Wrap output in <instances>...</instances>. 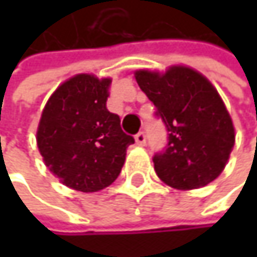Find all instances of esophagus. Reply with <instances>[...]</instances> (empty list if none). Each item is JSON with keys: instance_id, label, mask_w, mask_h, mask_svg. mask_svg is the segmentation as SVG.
Here are the masks:
<instances>
[{"instance_id": "1", "label": "esophagus", "mask_w": 257, "mask_h": 257, "mask_svg": "<svg viewBox=\"0 0 257 257\" xmlns=\"http://www.w3.org/2000/svg\"><path fill=\"white\" fill-rule=\"evenodd\" d=\"M135 143H137L138 146H144V144H146V132L140 131V132L135 135Z\"/></svg>"}]
</instances>
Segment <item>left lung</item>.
Returning a JSON list of instances; mask_svg holds the SVG:
<instances>
[{
  "label": "left lung",
  "mask_w": 257,
  "mask_h": 257,
  "mask_svg": "<svg viewBox=\"0 0 257 257\" xmlns=\"http://www.w3.org/2000/svg\"><path fill=\"white\" fill-rule=\"evenodd\" d=\"M135 80L168 131L167 147L153 156L158 177L180 190L199 189L217 179L229 159L235 129L214 86L180 65L164 74L138 70Z\"/></svg>",
  "instance_id": "8db88e82"
}]
</instances>
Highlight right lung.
Segmentation results:
<instances>
[{
	"instance_id": "right-lung-1",
	"label": "right lung",
	"mask_w": 257,
	"mask_h": 257,
	"mask_svg": "<svg viewBox=\"0 0 257 257\" xmlns=\"http://www.w3.org/2000/svg\"><path fill=\"white\" fill-rule=\"evenodd\" d=\"M111 80L77 74L49 98L37 131L46 167L65 186L98 192L119 177L134 138L107 110Z\"/></svg>"
}]
</instances>
